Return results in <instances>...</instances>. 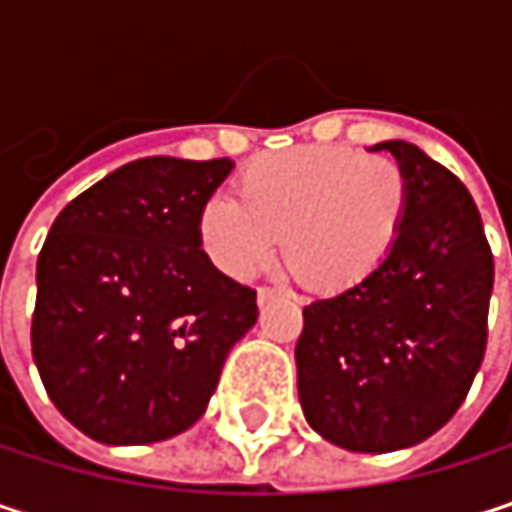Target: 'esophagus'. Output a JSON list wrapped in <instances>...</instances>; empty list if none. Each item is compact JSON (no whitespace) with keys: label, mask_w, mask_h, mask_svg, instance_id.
Returning <instances> with one entry per match:
<instances>
[{"label":"esophagus","mask_w":512,"mask_h":512,"mask_svg":"<svg viewBox=\"0 0 512 512\" xmlns=\"http://www.w3.org/2000/svg\"><path fill=\"white\" fill-rule=\"evenodd\" d=\"M275 293H278L275 287H266V284H263V287H257V302H260V305H266L269 299H275Z\"/></svg>","instance_id":"1"}]
</instances>
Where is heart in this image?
Returning <instances> with one entry per match:
<instances>
[{
    "label": "heart",
    "instance_id": "obj_1",
    "mask_svg": "<svg viewBox=\"0 0 512 512\" xmlns=\"http://www.w3.org/2000/svg\"><path fill=\"white\" fill-rule=\"evenodd\" d=\"M412 201L400 159L311 145L252 159L237 201L213 195L198 210V240L231 278H252L278 249L290 275L317 293L367 281L394 252Z\"/></svg>",
    "mask_w": 512,
    "mask_h": 512
}]
</instances>
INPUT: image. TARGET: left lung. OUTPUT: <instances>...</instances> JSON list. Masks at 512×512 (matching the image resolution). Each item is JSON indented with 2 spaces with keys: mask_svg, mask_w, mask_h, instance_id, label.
Listing matches in <instances>:
<instances>
[{
  "mask_svg": "<svg viewBox=\"0 0 512 512\" xmlns=\"http://www.w3.org/2000/svg\"><path fill=\"white\" fill-rule=\"evenodd\" d=\"M382 148L412 183L403 234L367 281L305 305L296 341L305 421L356 454L412 448L457 415L486 353L495 281L460 177L409 142Z\"/></svg>",
  "mask_w": 512,
  "mask_h": 512,
  "instance_id": "obj_1",
  "label": "left lung"
}]
</instances>
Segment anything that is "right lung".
Instances as JSON below:
<instances>
[{
    "mask_svg": "<svg viewBox=\"0 0 512 512\" xmlns=\"http://www.w3.org/2000/svg\"><path fill=\"white\" fill-rule=\"evenodd\" d=\"M234 162L145 156L76 195L38 255L32 356L55 409L103 445H151L207 409L257 293L222 275L198 210Z\"/></svg>",
    "mask_w": 512,
    "mask_h": 512,
    "instance_id": "1",
    "label": "right lung"
}]
</instances>
